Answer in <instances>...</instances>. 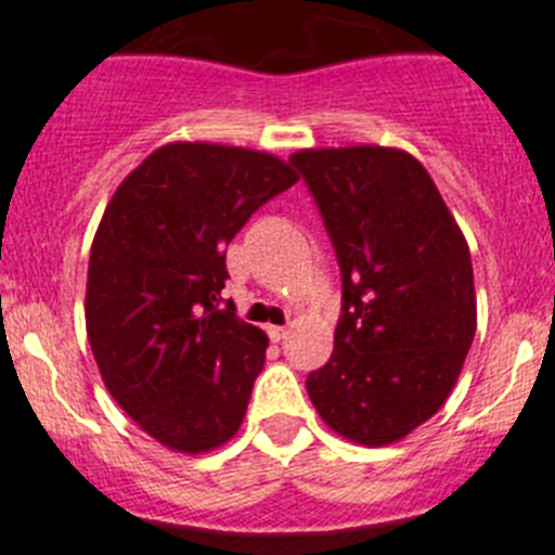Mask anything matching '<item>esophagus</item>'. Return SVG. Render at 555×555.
Here are the masks:
<instances>
[{"label":"esophagus","mask_w":555,"mask_h":555,"mask_svg":"<svg viewBox=\"0 0 555 555\" xmlns=\"http://www.w3.org/2000/svg\"><path fill=\"white\" fill-rule=\"evenodd\" d=\"M267 333H269V338H272V341H283V338L288 336V327L269 325V327H267Z\"/></svg>","instance_id":"obj_1"}]
</instances>
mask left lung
I'll use <instances>...</instances> for the list:
<instances>
[{"mask_svg":"<svg viewBox=\"0 0 555 555\" xmlns=\"http://www.w3.org/2000/svg\"><path fill=\"white\" fill-rule=\"evenodd\" d=\"M341 269L333 356L306 380L322 423L386 448L442 409L478 325L467 238L425 166L397 146L297 150Z\"/></svg>","mask_w":555,"mask_h":555,"instance_id":"obj_1","label":"left lung"}]
</instances>
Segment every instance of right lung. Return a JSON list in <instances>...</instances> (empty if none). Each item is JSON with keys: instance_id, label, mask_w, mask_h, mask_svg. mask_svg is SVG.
<instances>
[{"instance_id": "right-lung-1", "label": "right lung", "mask_w": 555, "mask_h": 555, "mask_svg": "<svg viewBox=\"0 0 555 555\" xmlns=\"http://www.w3.org/2000/svg\"><path fill=\"white\" fill-rule=\"evenodd\" d=\"M297 180L272 152L171 141L102 214L88 258V345L121 411L175 453H208L242 428L269 338L219 308L224 247Z\"/></svg>"}]
</instances>
